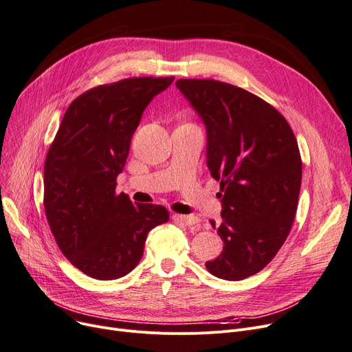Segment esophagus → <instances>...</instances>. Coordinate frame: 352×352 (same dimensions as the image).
<instances>
[{
    "label": "esophagus",
    "instance_id": "esophagus-1",
    "mask_svg": "<svg viewBox=\"0 0 352 352\" xmlns=\"http://www.w3.org/2000/svg\"><path fill=\"white\" fill-rule=\"evenodd\" d=\"M173 219L176 222H180L186 225V227H193V228H199V222L201 219L198 217H193V215H173Z\"/></svg>",
    "mask_w": 352,
    "mask_h": 352
}]
</instances>
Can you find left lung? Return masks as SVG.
<instances>
[{
    "mask_svg": "<svg viewBox=\"0 0 352 352\" xmlns=\"http://www.w3.org/2000/svg\"><path fill=\"white\" fill-rule=\"evenodd\" d=\"M176 87L205 122L206 159L219 182L223 241L205 265L215 277L247 278L282 248L302 184L300 151L289 122L260 96L215 79H177Z\"/></svg>",
    "mask_w": 352,
    "mask_h": 352,
    "instance_id": "1",
    "label": "left lung"
}]
</instances>
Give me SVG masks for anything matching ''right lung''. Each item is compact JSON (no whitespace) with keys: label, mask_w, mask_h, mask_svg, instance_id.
<instances>
[{"label":"right lung","mask_w":352,"mask_h":352,"mask_svg":"<svg viewBox=\"0 0 352 352\" xmlns=\"http://www.w3.org/2000/svg\"><path fill=\"white\" fill-rule=\"evenodd\" d=\"M168 78H129L79 95L65 112L45 163V212L63 256L96 280L129 274L150 230L168 221L162 205L134 206L117 193L134 131Z\"/></svg>","instance_id":"add662e5"}]
</instances>
